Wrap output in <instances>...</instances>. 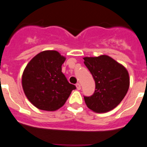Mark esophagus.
I'll return each mask as SVG.
<instances>
[{"label":"esophagus","mask_w":147,"mask_h":147,"mask_svg":"<svg viewBox=\"0 0 147 147\" xmlns=\"http://www.w3.org/2000/svg\"><path fill=\"white\" fill-rule=\"evenodd\" d=\"M76 87H77V89L78 90H81V84H80L79 83L76 84Z\"/></svg>","instance_id":"34e87169"}]
</instances>
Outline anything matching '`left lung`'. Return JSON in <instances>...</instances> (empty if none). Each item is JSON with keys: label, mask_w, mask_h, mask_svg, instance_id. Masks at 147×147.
Returning a JSON list of instances; mask_svg holds the SVG:
<instances>
[{"label": "left lung", "mask_w": 147, "mask_h": 147, "mask_svg": "<svg viewBox=\"0 0 147 147\" xmlns=\"http://www.w3.org/2000/svg\"><path fill=\"white\" fill-rule=\"evenodd\" d=\"M85 66L92 74L96 90L90 96H84L89 108L105 113L116 108L129 87V72L125 67L107 55L84 57Z\"/></svg>", "instance_id": "left-lung-1"}]
</instances>
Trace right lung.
<instances>
[{"mask_svg": "<svg viewBox=\"0 0 147 147\" xmlns=\"http://www.w3.org/2000/svg\"><path fill=\"white\" fill-rule=\"evenodd\" d=\"M66 58L57 51H44L32 59L22 75L24 94L35 107L54 111L61 108L76 87L62 72Z\"/></svg>", "mask_w": 147, "mask_h": 147, "instance_id": "right-lung-1", "label": "right lung"}]
</instances>
